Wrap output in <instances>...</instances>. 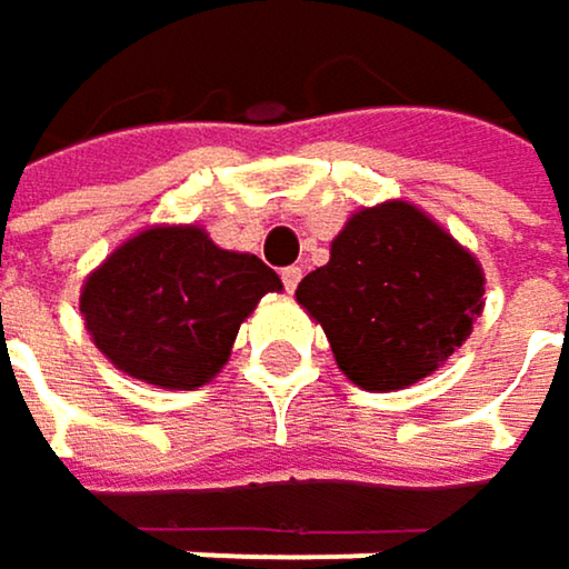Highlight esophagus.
I'll return each instance as SVG.
<instances>
[{"label": "esophagus", "mask_w": 569, "mask_h": 569, "mask_svg": "<svg viewBox=\"0 0 569 569\" xmlns=\"http://www.w3.org/2000/svg\"><path fill=\"white\" fill-rule=\"evenodd\" d=\"M301 274H305V271H301L298 264L284 268V271H281V281H284V288H288V291H295V288H298V281H301Z\"/></svg>", "instance_id": "34e87169"}]
</instances>
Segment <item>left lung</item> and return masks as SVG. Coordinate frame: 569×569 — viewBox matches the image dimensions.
I'll use <instances>...</instances> for the list:
<instances>
[{
  "instance_id": "8db88e82",
  "label": "left lung",
  "mask_w": 569,
  "mask_h": 569,
  "mask_svg": "<svg viewBox=\"0 0 569 569\" xmlns=\"http://www.w3.org/2000/svg\"><path fill=\"white\" fill-rule=\"evenodd\" d=\"M295 298L358 388L401 391L470 338L483 271L421 208L385 201L348 218L331 261L305 274Z\"/></svg>"
}]
</instances>
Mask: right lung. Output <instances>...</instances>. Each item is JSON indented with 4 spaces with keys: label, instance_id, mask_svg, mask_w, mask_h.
Returning <instances> with one entry per match:
<instances>
[{
    "label": "right lung",
    "instance_id": "obj_1",
    "mask_svg": "<svg viewBox=\"0 0 569 569\" xmlns=\"http://www.w3.org/2000/svg\"><path fill=\"white\" fill-rule=\"evenodd\" d=\"M268 291H281V278L261 258L218 248L198 224H154L86 278L79 311L119 371L194 391L221 371Z\"/></svg>",
    "mask_w": 569,
    "mask_h": 569
}]
</instances>
